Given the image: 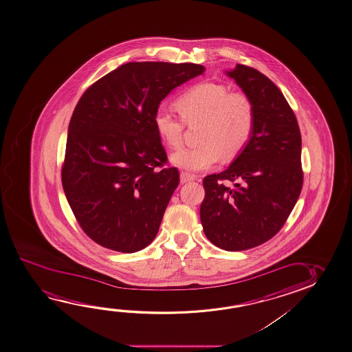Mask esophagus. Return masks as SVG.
Instances as JSON below:
<instances>
[{"instance_id":"obj_1","label":"esophagus","mask_w":352,"mask_h":352,"mask_svg":"<svg viewBox=\"0 0 352 352\" xmlns=\"http://www.w3.org/2000/svg\"><path fill=\"white\" fill-rule=\"evenodd\" d=\"M196 177L194 174L188 173V172H182L180 173V182L182 184L190 183V182H194Z\"/></svg>"}]
</instances>
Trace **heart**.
Here are the masks:
<instances>
[{
	"instance_id": "1",
	"label": "heart",
	"mask_w": 352,
	"mask_h": 352,
	"mask_svg": "<svg viewBox=\"0 0 352 352\" xmlns=\"http://www.w3.org/2000/svg\"><path fill=\"white\" fill-rule=\"evenodd\" d=\"M179 111L161 105L153 116L158 137L168 148L183 143L184 120H204L199 146L174 153L170 161L179 168L202 172L214 167L224 153L232 156L250 140L254 128V107L242 93H230L220 83L201 82L189 88L178 99Z\"/></svg>"
}]
</instances>
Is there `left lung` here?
I'll return each mask as SVG.
<instances>
[{
	"label": "left lung",
	"instance_id": "left-lung-1",
	"mask_svg": "<svg viewBox=\"0 0 352 352\" xmlns=\"http://www.w3.org/2000/svg\"><path fill=\"white\" fill-rule=\"evenodd\" d=\"M225 74L254 107V128L228 169L204 179L199 209L204 234L229 252L250 250L275 236L302 188L301 135L296 115L278 87L253 67ZM234 183V188L222 184Z\"/></svg>",
	"mask_w": 352,
	"mask_h": 352
}]
</instances>
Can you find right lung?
<instances>
[{
	"label": "right lung",
	"instance_id": "add662e5",
	"mask_svg": "<svg viewBox=\"0 0 352 352\" xmlns=\"http://www.w3.org/2000/svg\"><path fill=\"white\" fill-rule=\"evenodd\" d=\"M199 64L132 61L98 80L67 128L63 189L78 224L98 245L122 253L148 247L179 184L153 124L160 104L202 75Z\"/></svg>",
	"mask_w": 352,
	"mask_h": 352
}]
</instances>
